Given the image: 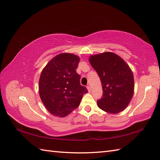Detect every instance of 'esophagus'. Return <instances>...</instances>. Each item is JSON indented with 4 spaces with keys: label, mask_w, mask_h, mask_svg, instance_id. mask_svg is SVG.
Masks as SVG:
<instances>
[{
    "label": "esophagus",
    "mask_w": 160,
    "mask_h": 160,
    "mask_svg": "<svg viewBox=\"0 0 160 160\" xmlns=\"http://www.w3.org/2000/svg\"><path fill=\"white\" fill-rule=\"evenodd\" d=\"M87 89H88V91H89V92H91V87L89 85L87 86Z\"/></svg>",
    "instance_id": "34e87169"
}]
</instances>
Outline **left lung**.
Here are the masks:
<instances>
[{
    "label": "left lung",
    "instance_id": "left-lung-1",
    "mask_svg": "<svg viewBox=\"0 0 160 160\" xmlns=\"http://www.w3.org/2000/svg\"><path fill=\"white\" fill-rule=\"evenodd\" d=\"M89 62L99 76L103 96L97 101L100 109L117 114L128 107L134 93V78L125 61L113 52L91 56Z\"/></svg>",
    "mask_w": 160,
    "mask_h": 160
}]
</instances>
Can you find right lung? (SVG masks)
Instances as JSON below:
<instances>
[{
	"instance_id": "right-lung-1",
	"label": "right lung",
	"mask_w": 160,
	"mask_h": 160,
	"mask_svg": "<svg viewBox=\"0 0 160 160\" xmlns=\"http://www.w3.org/2000/svg\"><path fill=\"white\" fill-rule=\"evenodd\" d=\"M80 58L62 53L53 57L40 74L38 89L43 104L51 114L63 118L78 107L88 91L76 73Z\"/></svg>"
}]
</instances>
